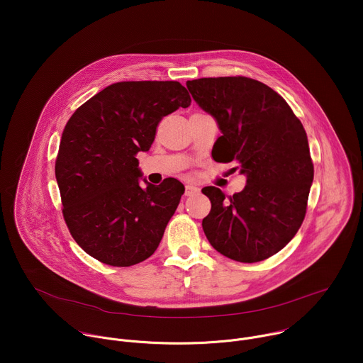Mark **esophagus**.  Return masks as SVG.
<instances>
[{
    "instance_id": "esophagus-1",
    "label": "esophagus",
    "mask_w": 363,
    "mask_h": 363,
    "mask_svg": "<svg viewBox=\"0 0 363 363\" xmlns=\"http://www.w3.org/2000/svg\"><path fill=\"white\" fill-rule=\"evenodd\" d=\"M199 192V188L198 186H194V185H185V195L186 196H191V195H196Z\"/></svg>"
}]
</instances>
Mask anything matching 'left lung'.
<instances>
[{"label": "left lung", "mask_w": 363, "mask_h": 363, "mask_svg": "<svg viewBox=\"0 0 363 363\" xmlns=\"http://www.w3.org/2000/svg\"><path fill=\"white\" fill-rule=\"evenodd\" d=\"M186 87L223 133L213 158L237 161L247 177L233 196L216 186L202 189L211 201L203 233L231 260H266L289 244L306 216L315 174L306 130L287 101L258 80L203 77Z\"/></svg>", "instance_id": "8db88e82"}]
</instances>
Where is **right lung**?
Returning <instances> with one entry per match:
<instances>
[{
    "mask_svg": "<svg viewBox=\"0 0 363 363\" xmlns=\"http://www.w3.org/2000/svg\"><path fill=\"white\" fill-rule=\"evenodd\" d=\"M191 105L179 82H119L72 115L56 160L63 217L96 260L129 267L150 257L185 191L175 178L140 186L138 152L164 116Z\"/></svg>",
    "mask_w": 363,
    "mask_h": 363,
    "instance_id": "obj_1",
    "label": "right lung"
}]
</instances>
